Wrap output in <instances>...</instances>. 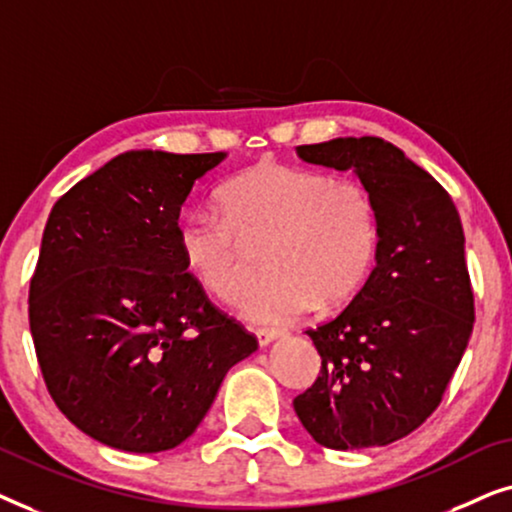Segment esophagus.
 Masks as SVG:
<instances>
[{"instance_id": "34e87169", "label": "esophagus", "mask_w": 512, "mask_h": 512, "mask_svg": "<svg viewBox=\"0 0 512 512\" xmlns=\"http://www.w3.org/2000/svg\"><path fill=\"white\" fill-rule=\"evenodd\" d=\"M256 338H258V345L265 347V345H270L272 340L282 338V331H279V328H258Z\"/></svg>"}]
</instances>
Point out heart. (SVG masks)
Masks as SVG:
<instances>
[{
  "instance_id": "1",
  "label": "heart",
  "mask_w": 512,
  "mask_h": 512,
  "mask_svg": "<svg viewBox=\"0 0 512 512\" xmlns=\"http://www.w3.org/2000/svg\"><path fill=\"white\" fill-rule=\"evenodd\" d=\"M219 207L181 219V261L202 291L235 303L251 277L249 247L268 244L272 277L242 300V314L258 324L347 303L373 270L380 212L363 181L261 160L221 186Z\"/></svg>"
}]
</instances>
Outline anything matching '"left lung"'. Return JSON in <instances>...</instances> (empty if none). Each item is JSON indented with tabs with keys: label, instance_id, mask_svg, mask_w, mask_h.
Instances as JSON below:
<instances>
[{
	"label": "left lung",
	"instance_id": "obj_1",
	"mask_svg": "<svg viewBox=\"0 0 512 512\" xmlns=\"http://www.w3.org/2000/svg\"><path fill=\"white\" fill-rule=\"evenodd\" d=\"M296 153L359 174L377 200L380 247L352 303L307 328L321 370L293 410L331 450L389 445L438 408L473 331L459 212L429 172L380 137H340Z\"/></svg>",
	"mask_w": 512,
	"mask_h": 512
}]
</instances>
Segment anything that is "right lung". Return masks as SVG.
<instances>
[{
  "instance_id": "right-lung-1",
  "label": "right lung",
  "mask_w": 512,
  "mask_h": 512,
  "mask_svg": "<svg viewBox=\"0 0 512 512\" xmlns=\"http://www.w3.org/2000/svg\"><path fill=\"white\" fill-rule=\"evenodd\" d=\"M223 153L128 151L55 202L30 279V331L46 389L86 436L172 450L223 377L258 349L181 261L179 212Z\"/></svg>"
}]
</instances>
